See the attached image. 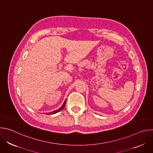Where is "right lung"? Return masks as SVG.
I'll use <instances>...</instances> for the list:
<instances>
[{
	"label": "right lung",
	"instance_id": "obj_1",
	"mask_svg": "<svg viewBox=\"0 0 153 153\" xmlns=\"http://www.w3.org/2000/svg\"><path fill=\"white\" fill-rule=\"evenodd\" d=\"M65 103H66V100H65V101L64 102V103H63V104L62 105V106L59 108V109H58V110H56V111H52V112H51V113H46L47 114H48V115H49V114H55V113H58V112H59V111H60L61 110H62L63 109V108L65 107Z\"/></svg>",
	"mask_w": 153,
	"mask_h": 153
}]
</instances>
